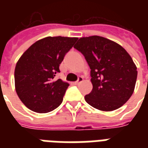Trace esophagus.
<instances>
[{
  "instance_id": "obj_1",
  "label": "esophagus",
  "mask_w": 148,
  "mask_h": 148,
  "mask_svg": "<svg viewBox=\"0 0 148 148\" xmlns=\"http://www.w3.org/2000/svg\"><path fill=\"white\" fill-rule=\"evenodd\" d=\"M83 80H84V79H83V77H79L78 79H77V81H75V82H74V84H75L76 85H77V84H79L80 83H81V82L83 81Z\"/></svg>"
}]
</instances>
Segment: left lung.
Masks as SVG:
<instances>
[{"mask_svg": "<svg viewBox=\"0 0 148 148\" xmlns=\"http://www.w3.org/2000/svg\"><path fill=\"white\" fill-rule=\"evenodd\" d=\"M90 68L93 89L84 97L93 108L111 111L123 106L133 94L138 71L126 50L100 36L81 38L74 46Z\"/></svg>", "mask_w": 148, "mask_h": 148, "instance_id": "8db88e82", "label": "left lung"}]
</instances>
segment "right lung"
<instances>
[{
	"instance_id": "obj_1",
	"label": "right lung",
	"mask_w": 148,
	"mask_h": 148,
	"mask_svg": "<svg viewBox=\"0 0 148 148\" xmlns=\"http://www.w3.org/2000/svg\"><path fill=\"white\" fill-rule=\"evenodd\" d=\"M77 39L47 37L36 41L20 58L14 70L15 90L30 110L48 113L62 103L69 84L54 78L65 54Z\"/></svg>"
}]
</instances>
